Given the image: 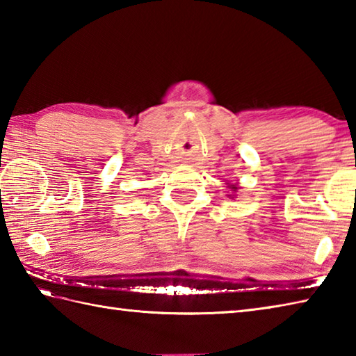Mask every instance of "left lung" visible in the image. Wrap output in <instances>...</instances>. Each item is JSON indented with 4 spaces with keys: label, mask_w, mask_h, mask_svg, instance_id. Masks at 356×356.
Returning a JSON list of instances; mask_svg holds the SVG:
<instances>
[{
    "label": "left lung",
    "mask_w": 356,
    "mask_h": 356,
    "mask_svg": "<svg viewBox=\"0 0 356 356\" xmlns=\"http://www.w3.org/2000/svg\"><path fill=\"white\" fill-rule=\"evenodd\" d=\"M231 190H232V191H236V190H237V186H234V185H231Z\"/></svg>",
    "instance_id": "obj_1"
}]
</instances>
